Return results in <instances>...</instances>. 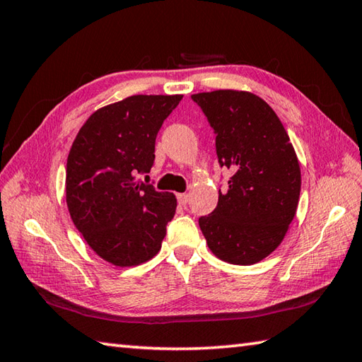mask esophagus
Wrapping results in <instances>:
<instances>
[{
  "label": "esophagus",
  "mask_w": 362,
  "mask_h": 362,
  "mask_svg": "<svg viewBox=\"0 0 362 362\" xmlns=\"http://www.w3.org/2000/svg\"><path fill=\"white\" fill-rule=\"evenodd\" d=\"M177 201H179L180 205H187L189 201V194L187 193H182V194H177Z\"/></svg>",
  "instance_id": "esophagus-1"
}]
</instances>
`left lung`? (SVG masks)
I'll list each match as a JSON object with an SVG mask.
<instances>
[{
    "label": "left lung",
    "mask_w": 362,
    "mask_h": 362,
    "mask_svg": "<svg viewBox=\"0 0 362 362\" xmlns=\"http://www.w3.org/2000/svg\"><path fill=\"white\" fill-rule=\"evenodd\" d=\"M191 99L216 135L219 166L232 171L199 227L218 258L255 264L279 247L296 216L302 182L294 148L275 112L255 95L216 90Z\"/></svg>",
    "instance_id": "8db88e82"
}]
</instances>
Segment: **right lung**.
<instances>
[{
  "mask_svg": "<svg viewBox=\"0 0 362 362\" xmlns=\"http://www.w3.org/2000/svg\"><path fill=\"white\" fill-rule=\"evenodd\" d=\"M182 95H135L96 110L66 161V205L103 259L135 266L161 247L177 201L136 179L156 160V138Z\"/></svg>",
  "mask_w": 362,
  "mask_h": 362,
  "instance_id": "add662e5",
  "label": "right lung"
}]
</instances>
